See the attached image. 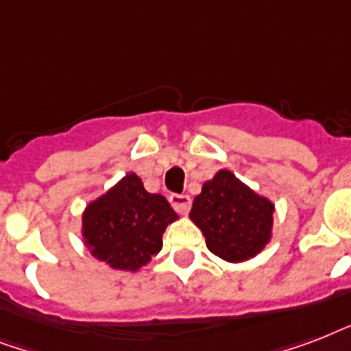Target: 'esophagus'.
Here are the masks:
<instances>
[{
	"label": "esophagus",
	"instance_id": "1",
	"mask_svg": "<svg viewBox=\"0 0 351 351\" xmlns=\"http://www.w3.org/2000/svg\"><path fill=\"white\" fill-rule=\"evenodd\" d=\"M169 202L175 208L176 213L180 215L189 213V209H191V198L187 197V195H171Z\"/></svg>",
	"mask_w": 351,
	"mask_h": 351
}]
</instances>
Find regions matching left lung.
Segmentation results:
<instances>
[{
	"mask_svg": "<svg viewBox=\"0 0 351 351\" xmlns=\"http://www.w3.org/2000/svg\"><path fill=\"white\" fill-rule=\"evenodd\" d=\"M275 204L253 191L230 169L217 171L193 200L189 219L222 261L239 264L261 253L273 237Z\"/></svg>",
	"mask_w": 351,
	"mask_h": 351,
	"instance_id": "1",
	"label": "left lung"
}]
</instances>
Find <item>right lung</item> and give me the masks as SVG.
I'll return each mask as SVG.
<instances>
[{
	"label": "right lung",
	"mask_w": 351,
	"mask_h": 351,
	"mask_svg": "<svg viewBox=\"0 0 351 351\" xmlns=\"http://www.w3.org/2000/svg\"><path fill=\"white\" fill-rule=\"evenodd\" d=\"M175 220L164 195L145 191L142 178L127 173L85 206L82 237L96 261L134 273L162 250V234Z\"/></svg>",
	"instance_id": "1"
}]
</instances>
